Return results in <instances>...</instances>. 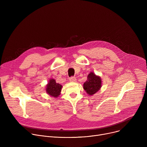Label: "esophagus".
I'll use <instances>...</instances> for the list:
<instances>
[{
  "label": "esophagus",
  "mask_w": 147,
  "mask_h": 147,
  "mask_svg": "<svg viewBox=\"0 0 147 147\" xmlns=\"http://www.w3.org/2000/svg\"><path fill=\"white\" fill-rule=\"evenodd\" d=\"M69 80H70V81H71V82H76V81H77V79H76V78L74 77H71L70 78Z\"/></svg>",
  "instance_id": "esophagus-1"
}]
</instances>
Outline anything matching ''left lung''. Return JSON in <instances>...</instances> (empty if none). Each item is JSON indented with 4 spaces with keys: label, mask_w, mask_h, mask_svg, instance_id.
<instances>
[{
    "label": "left lung",
    "mask_w": 147,
    "mask_h": 147,
    "mask_svg": "<svg viewBox=\"0 0 147 147\" xmlns=\"http://www.w3.org/2000/svg\"><path fill=\"white\" fill-rule=\"evenodd\" d=\"M102 87V81L99 76L91 72L87 77V81L84 83L83 88L89 95L96 93Z\"/></svg>",
    "instance_id": "obj_1"
}]
</instances>
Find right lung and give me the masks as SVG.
Segmentation results:
<instances>
[{
    "label": "right lung",
    "instance_id": "add662e5",
    "mask_svg": "<svg viewBox=\"0 0 147 147\" xmlns=\"http://www.w3.org/2000/svg\"><path fill=\"white\" fill-rule=\"evenodd\" d=\"M62 86L59 83H56L55 80L50 79L46 86V92L51 96L57 98L60 94Z\"/></svg>",
    "mask_w": 147,
    "mask_h": 147
}]
</instances>
